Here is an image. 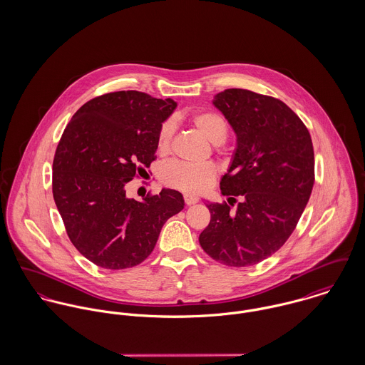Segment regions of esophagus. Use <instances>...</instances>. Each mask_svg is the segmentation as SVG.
<instances>
[{"label": "esophagus", "instance_id": "esophagus-1", "mask_svg": "<svg viewBox=\"0 0 365 365\" xmlns=\"http://www.w3.org/2000/svg\"><path fill=\"white\" fill-rule=\"evenodd\" d=\"M184 201H185L187 205H194V204H197L200 201V198L195 197V195H191V194H185L184 195Z\"/></svg>", "mask_w": 365, "mask_h": 365}]
</instances>
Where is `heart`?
Listing matches in <instances>:
<instances>
[{
    "mask_svg": "<svg viewBox=\"0 0 365 365\" xmlns=\"http://www.w3.org/2000/svg\"><path fill=\"white\" fill-rule=\"evenodd\" d=\"M191 123L213 145H220L227 138L226 120L213 110H201L190 118ZM175 133L174 120H164L157 135V148L161 155H167L173 149ZM217 168L210 164H192L185 161H171L161 168L160 178L164 185L184 192H204L215 182Z\"/></svg>",
    "mask_w": 365,
    "mask_h": 365,
    "instance_id": "b5f03b06",
    "label": "heart"
}]
</instances>
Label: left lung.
Returning <instances> with one entry per match:
<instances>
[{
  "label": "left lung",
  "instance_id": "8db88e82",
  "mask_svg": "<svg viewBox=\"0 0 365 365\" xmlns=\"http://www.w3.org/2000/svg\"><path fill=\"white\" fill-rule=\"evenodd\" d=\"M213 105L236 132L237 149L220 181L229 204L207 205L210 222L200 243L213 260L249 267L279 250L298 225L314 182L312 139L301 118L274 97L229 88Z\"/></svg>",
  "mask_w": 365,
  "mask_h": 365
}]
</instances>
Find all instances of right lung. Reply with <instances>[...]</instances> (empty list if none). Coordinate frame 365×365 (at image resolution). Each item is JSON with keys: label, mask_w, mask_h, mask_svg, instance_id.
I'll return each instance as SVG.
<instances>
[{"label": "right lung", "mask_w": 365, "mask_h": 365, "mask_svg": "<svg viewBox=\"0 0 365 365\" xmlns=\"http://www.w3.org/2000/svg\"><path fill=\"white\" fill-rule=\"evenodd\" d=\"M177 103L116 91L83 105L53 158V198L74 247L91 262L123 269L146 260L165 220L184 208L163 188L136 201L125 185L156 158L157 135Z\"/></svg>", "instance_id": "right-lung-1"}]
</instances>
